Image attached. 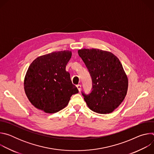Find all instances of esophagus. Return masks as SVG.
Masks as SVG:
<instances>
[{
  "instance_id": "obj_1",
  "label": "esophagus",
  "mask_w": 154,
  "mask_h": 154,
  "mask_svg": "<svg viewBox=\"0 0 154 154\" xmlns=\"http://www.w3.org/2000/svg\"><path fill=\"white\" fill-rule=\"evenodd\" d=\"M77 89L79 90V91H80V90H81V85H77Z\"/></svg>"
}]
</instances>
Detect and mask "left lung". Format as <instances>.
<instances>
[{
    "mask_svg": "<svg viewBox=\"0 0 154 154\" xmlns=\"http://www.w3.org/2000/svg\"><path fill=\"white\" fill-rule=\"evenodd\" d=\"M92 79V91L82 93L90 109L100 113L113 112L124 100L128 78L119 60L112 52L98 49L78 51Z\"/></svg>",
    "mask_w": 154,
    "mask_h": 154,
    "instance_id": "8db88e82",
    "label": "left lung"
}]
</instances>
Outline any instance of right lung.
Masks as SVG:
<instances>
[{
  "label": "right lung",
  "mask_w": 154,
  "mask_h": 154,
  "mask_svg": "<svg viewBox=\"0 0 154 154\" xmlns=\"http://www.w3.org/2000/svg\"><path fill=\"white\" fill-rule=\"evenodd\" d=\"M72 56L69 51L54 52L36 58L24 79V90L31 103L47 113L66 106L72 95L79 93L66 66Z\"/></svg>",
  "instance_id": "right-lung-1"
}]
</instances>
